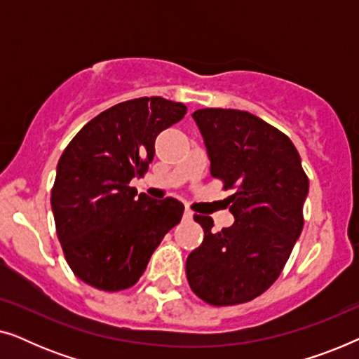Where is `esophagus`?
<instances>
[{"label":"esophagus","mask_w":359,"mask_h":359,"mask_svg":"<svg viewBox=\"0 0 359 359\" xmlns=\"http://www.w3.org/2000/svg\"><path fill=\"white\" fill-rule=\"evenodd\" d=\"M193 210H191V209H188V208H186L184 209V219H188V220H191V219H193Z\"/></svg>","instance_id":"34e87169"}]
</instances>
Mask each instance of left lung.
<instances>
[{
    "mask_svg": "<svg viewBox=\"0 0 359 359\" xmlns=\"http://www.w3.org/2000/svg\"><path fill=\"white\" fill-rule=\"evenodd\" d=\"M210 161L225 188L235 222L212 232L209 215H194L204 240L186 259L196 296L212 306H235L263 294L281 274L299 235L309 180L296 147L276 127L238 109L193 114Z\"/></svg>",
    "mask_w": 359,
    "mask_h": 359,
    "instance_id": "8db88e82",
    "label": "left lung"
}]
</instances>
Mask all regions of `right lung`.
<instances>
[{
  "label": "right lung",
  "mask_w": 359,
  "mask_h": 359,
  "mask_svg": "<svg viewBox=\"0 0 359 359\" xmlns=\"http://www.w3.org/2000/svg\"><path fill=\"white\" fill-rule=\"evenodd\" d=\"M186 114L183 102L137 97L91 119L63 151L52 189L57 235L72 271L101 291L139 281L161 240L183 217L178 199L137 194L155 139Z\"/></svg>",
  "instance_id": "add662e5"
}]
</instances>
